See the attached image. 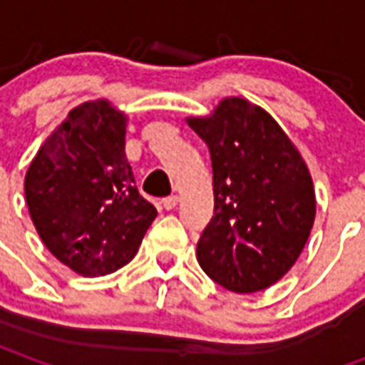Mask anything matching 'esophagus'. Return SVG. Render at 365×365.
I'll return each mask as SVG.
<instances>
[{
    "instance_id": "1",
    "label": "esophagus",
    "mask_w": 365,
    "mask_h": 365,
    "mask_svg": "<svg viewBox=\"0 0 365 365\" xmlns=\"http://www.w3.org/2000/svg\"><path fill=\"white\" fill-rule=\"evenodd\" d=\"M178 201H180V197H178V195H170V197L162 199V207H164L166 211H172V209L178 205Z\"/></svg>"
}]
</instances>
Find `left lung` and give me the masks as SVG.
I'll return each instance as SVG.
<instances>
[{
    "label": "left lung",
    "instance_id": "8db88e82",
    "mask_svg": "<svg viewBox=\"0 0 365 365\" xmlns=\"http://www.w3.org/2000/svg\"><path fill=\"white\" fill-rule=\"evenodd\" d=\"M209 146L215 215L199 238L205 274L235 293L279 282L303 252L314 215L313 178L279 123L245 97L187 117Z\"/></svg>",
    "mask_w": 365,
    "mask_h": 365
}]
</instances>
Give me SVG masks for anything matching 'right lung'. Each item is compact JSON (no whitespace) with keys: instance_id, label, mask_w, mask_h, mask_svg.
<instances>
[{"instance_id":"1","label":"right lung","mask_w":365,"mask_h":365,"mask_svg":"<svg viewBox=\"0 0 365 365\" xmlns=\"http://www.w3.org/2000/svg\"><path fill=\"white\" fill-rule=\"evenodd\" d=\"M127 123V113L105 97L83 101L46 136L25 174L38 237L83 277L128 264L156 219L125 154Z\"/></svg>"}]
</instances>
